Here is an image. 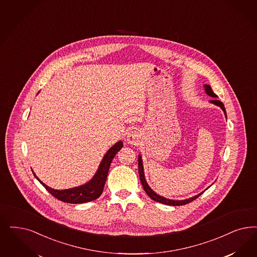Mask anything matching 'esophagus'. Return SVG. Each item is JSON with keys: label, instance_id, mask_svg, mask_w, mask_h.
I'll return each mask as SVG.
<instances>
[{"label": "esophagus", "instance_id": "1", "mask_svg": "<svg viewBox=\"0 0 257 257\" xmlns=\"http://www.w3.org/2000/svg\"><path fill=\"white\" fill-rule=\"evenodd\" d=\"M138 140H139V137L136 132L129 134L127 137V142H129L130 144H135L136 142H138Z\"/></svg>", "mask_w": 257, "mask_h": 257}]
</instances>
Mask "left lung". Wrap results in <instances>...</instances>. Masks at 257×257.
I'll return each instance as SVG.
<instances>
[{"instance_id": "1", "label": "left lung", "mask_w": 257, "mask_h": 257, "mask_svg": "<svg viewBox=\"0 0 257 257\" xmlns=\"http://www.w3.org/2000/svg\"><path fill=\"white\" fill-rule=\"evenodd\" d=\"M204 88H205L206 93H207L210 97H217V96L213 93V91H212L210 85L205 84V85H204ZM211 102H212V103H213V104H215V105H217V106L220 107L222 110L224 111L225 115H226V110H225V107H224V104L222 103L220 100H217V99H215V98H214V99L211 100ZM226 116H227V115H226ZM139 174H140L141 182H142V186H143L144 191L146 192V194L149 195L153 200L158 201V202H160V203L165 204V205H170V206H181V205H185V204L192 202L193 200L196 199L198 196H200V195H202L204 193V192H202V193H200L199 195H195L194 197H191V198H189V199H185V200H171V199L165 198V197H163V196H160V195H158V194H156V193L151 189L149 185L147 184V182H146V180H145V178H144L143 166H142V157H141V156L139 157Z\"/></svg>"}]
</instances>
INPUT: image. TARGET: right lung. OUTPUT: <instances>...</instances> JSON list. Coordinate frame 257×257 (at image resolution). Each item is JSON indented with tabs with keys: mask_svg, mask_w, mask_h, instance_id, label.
I'll return each instance as SVG.
<instances>
[{
	"mask_svg": "<svg viewBox=\"0 0 257 257\" xmlns=\"http://www.w3.org/2000/svg\"><path fill=\"white\" fill-rule=\"evenodd\" d=\"M122 146H123V143L118 142H116L112 148H110V150L105 154L103 160H101L95 177H93L88 183L82 186L76 187L68 190H62V191L54 190L50 187L46 186L38 177H36L34 173L33 174L36 178L43 184V186L45 187L51 195H53L54 197H56L57 199L61 200L62 202L71 204L89 202L97 199L102 194L111 162L115 158V154L122 148Z\"/></svg>",
	"mask_w": 257,
	"mask_h": 257,
	"instance_id": "obj_1",
	"label": "right lung"
}]
</instances>
